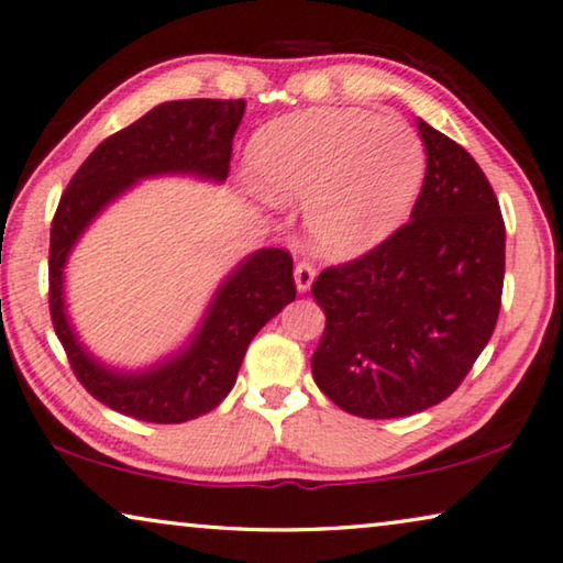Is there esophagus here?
<instances>
[{
	"mask_svg": "<svg viewBox=\"0 0 563 563\" xmlns=\"http://www.w3.org/2000/svg\"><path fill=\"white\" fill-rule=\"evenodd\" d=\"M314 276H317L314 264L299 262L297 266H294V282H297V289L299 291H309L311 282H314Z\"/></svg>",
	"mask_w": 563,
	"mask_h": 563,
	"instance_id": "obj_1",
	"label": "esophagus"
}]
</instances>
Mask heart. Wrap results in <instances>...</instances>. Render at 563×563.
I'll list each match as a JSON object with an SVG mask.
<instances>
[{"instance_id":"1","label":"heart","mask_w":563,"mask_h":563,"mask_svg":"<svg viewBox=\"0 0 563 563\" xmlns=\"http://www.w3.org/2000/svg\"><path fill=\"white\" fill-rule=\"evenodd\" d=\"M246 168L272 201H305V229L319 254L352 258L408 219L426 178V148L397 118L305 110L256 131Z\"/></svg>"}]
</instances>
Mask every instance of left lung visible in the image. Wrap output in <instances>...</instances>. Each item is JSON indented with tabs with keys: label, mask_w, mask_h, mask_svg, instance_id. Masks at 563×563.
<instances>
[{
	"label": "left lung",
	"mask_w": 563,
	"mask_h": 563,
	"mask_svg": "<svg viewBox=\"0 0 563 563\" xmlns=\"http://www.w3.org/2000/svg\"><path fill=\"white\" fill-rule=\"evenodd\" d=\"M426 180L410 221L311 284L327 327L311 375L357 418H405L451 397L500 311L506 227L473 155L426 120Z\"/></svg>",
	"instance_id": "1"
}]
</instances>
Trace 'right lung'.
I'll return each mask as SVG.
<instances>
[{
	"label": "right lung",
	"mask_w": 563,
	"mask_h": 563,
	"mask_svg": "<svg viewBox=\"0 0 563 563\" xmlns=\"http://www.w3.org/2000/svg\"><path fill=\"white\" fill-rule=\"evenodd\" d=\"M244 110V100L163 102L106 137L59 198L49 231L52 324L85 390L128 418L170 426L211 412L236 383L249 342L297 297L289 252L262 249L227 276L184 350L141 372H120L95 360L77 340L65 311L67 256L95 216L141 178L227 180Z\"/></svg>",
	"instance_id": "right-lung-1"
}]
</instances>
